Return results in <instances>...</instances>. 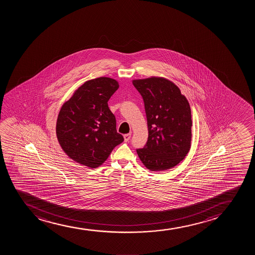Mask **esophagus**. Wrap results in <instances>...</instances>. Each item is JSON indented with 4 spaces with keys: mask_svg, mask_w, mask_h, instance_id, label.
Returning <instances> with one entry per match:
<instances>
[{
    "mask_svg": "<svg viewBox=\"0 0 255 255\" xmlns=\"http://www.w3.org/2000/svg\"><path fill=\"white\" fill-rule=\"evenodd\" d=\"M130 138H131V133H128V134L124 135V140H125V142L129 141Z\"/></svg>",
    "mask_w": 255,
    "mask_h": 255,
    "instance_id": "1",
    "label": "esophagus"
}]
</instances>
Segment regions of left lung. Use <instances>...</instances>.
I'll return each instance as SVG.
<instances>
[{"label":"left lung","mask_w":255,"mask_h":255,"mask_svg":"<svg viewBox=\"0 0 255 255\" xmlns=\"http://www.w3.org/2000/svg\"><path fill=\"white\" fill-rule=\"evenodd\" d=\"M132 84L143 97L149 132L145 146L137 149L138 157L152 172L173 168L191 146L190 104L167 78L151 76L132 80Z\"/></svg>","instance_id":"left-lung-1"}]
</instances>
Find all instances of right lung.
Masks as SVG:
<instances>
[{"label": "right lung", "mask_w": 255, "mask_h": 255, "mask_svg": "<svg viewBox=\"0 0 255 255\" xmlns=\"http://www.w3.org/2000/svg\"><path fill=\"white\" fill-rule=\"evenodd\" d=\"M117 80L99 77L84 82L59 111L56 134L64 152L77 163L96 168L123 142L108 101Z\"/></svg>", "instance_id": "1"}]
</instances>
